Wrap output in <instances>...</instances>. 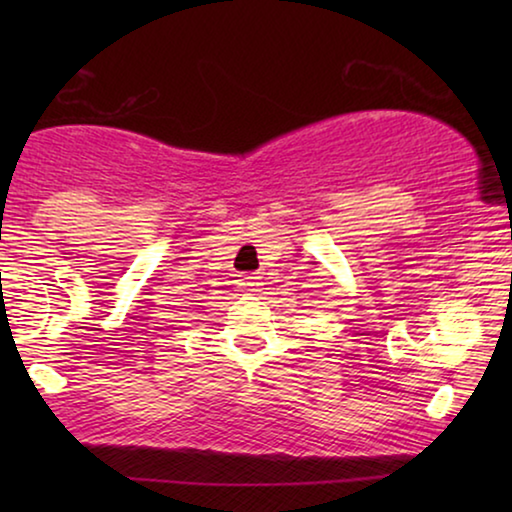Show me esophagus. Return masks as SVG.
<instances>
[{
    "label": "esophagus",
    "mask_w": 512,
    "mask_h": 512,
    "mask_svg": "<svg viewBox=\"0 0 512 512\" xmlns=\"http://www.w3.org/2000/svg\"><path fill=\"white\" fill-rule=\"evenodd\" d=\"M237 286H240L242 291H258V286H261V277L256 275V272H247V275H240L237 279Z\"/></svg>",
    "instance_id": "obj_1"
}]
</instances>
